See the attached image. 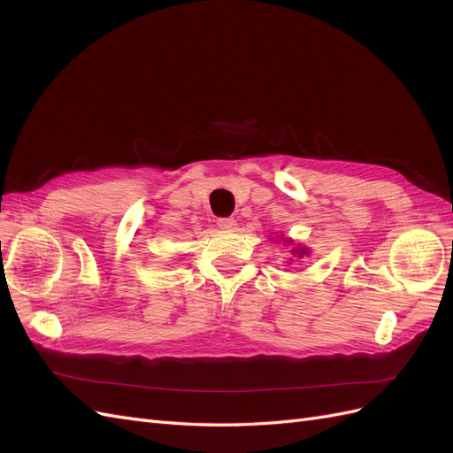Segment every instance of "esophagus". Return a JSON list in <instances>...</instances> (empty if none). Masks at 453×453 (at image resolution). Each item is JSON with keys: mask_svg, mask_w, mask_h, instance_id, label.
Instances as JSON below:
<instances>
[{"mask_svg": "<svg viewBox=\"0 0 453 453\" xmlns=\"http://www.w3.org/2000/svg\"><path fill=\"white\" fill-rule=\"evenodd\" d=\"M217 225H219V228L230 230V228L236 226V221H234V219H232V217H219V219H217Z\"/></svg>", "mask_w": 453, "mask_h": 453, "instance_id": "1", "label": "esophagus"}]
</instances>
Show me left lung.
I'll return each instance as SVG.
<instances>
[{
	"label": "left lung",
	"mask_w": 453,
	"mask_h": 453,
	"mask_svg": "<svg viewBox=\"0 0 453 453\" xmlns=\"http://www.w3.org/2000/svg\"><path fill=\"white\" fill-rule=\"evenodd\" d=\"M295 253H298V257H303V255H306L308 251H304V250H293Z\"/></svg>",
	"instance_id": "8db88e82"
}]
</instances>
